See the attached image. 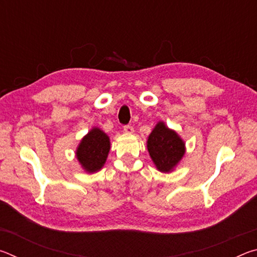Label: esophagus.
Listing matches in <instances>:
<instances>
[{
    "label": "esophagus",
    "mask_w": 257,
    "mask_h": 257,
    "mask_svg": "<svg viewBox=\"0 0 257 257\" xmlns=\"http://www.w3.org/2000/svg\"><path fill=\"white\" fill-rule=\"evenodd\" d=\"M123 132L125 134H133L134 133V128L132 127V125L127 124V125H124V127H123Z\"/></svg>",
    "instance_id": "esophagus-1"
}]
</instances>
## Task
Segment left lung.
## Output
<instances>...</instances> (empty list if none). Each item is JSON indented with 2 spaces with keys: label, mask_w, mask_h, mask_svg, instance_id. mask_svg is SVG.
<instances>
[{
  "label": "left lung",
  "mask_w": 257,
  "mask_h": 257,
  "mask_svg": "<svg viewBox=\"0 0 257 257\" xmlns=\"http://www.w3.org/2000/svg\"><path fill=\"white\" fill-rule=\"evenodd\" d=\"M147 150L161 172H171L186 152L185 143L179 135L168 128L162 121L158 122L149 136Z\"/></svg>",
  "instance_id": "left-lung-1"
}]
</instances>
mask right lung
Here are the masks:
<instances>
[{
	"label": "right lung",
	"mask_w": 257,
	"mask_h": 257,
	"mask_svg": "<svg viewBox=\"0 0 257 257\" xmlns=\"http://www.w3.org/2000/svg\"><path fill=\"white\" fill-rule=\"evenodd\" d=\"M110 152V138L99 128H93L81 139L76 156L86 172H97L103 168Z\"/></svg>",
	"instance_id": "obj_1"
}]
</instances>
